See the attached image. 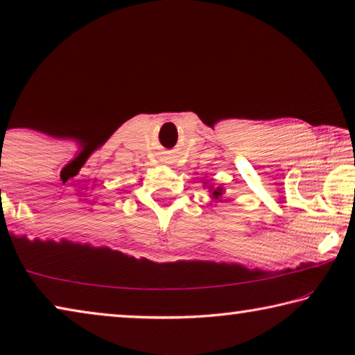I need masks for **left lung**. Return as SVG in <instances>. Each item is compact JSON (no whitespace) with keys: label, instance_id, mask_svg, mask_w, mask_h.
<instances>
[{"label":"left lung","instance_id":"left-lung-1","mask_svg":"<svg viewBox=\"0 0 355 355\" xmlns=\"http://www.w3.org/2000/svg\"><path fill=\"white\" fill-rule=\"evenodd\" d=\"M211 190H212V198H214V200H219V196H222V193H223L222 187H216V189H211Z\"/></svg>","mask_w":355,"mask_h":355}]
</instances>
